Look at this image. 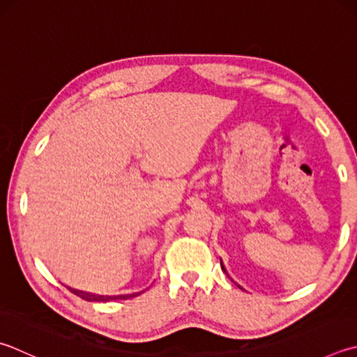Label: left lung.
Listing matches in <instances>:
<instances>
[{
	"label": "left lung",
	"mask_w": 357,
	"mask_h": 357,
	"mask_svg": "<svg viewBox=\"0 0 357 357\" xmlns=\"http://www.w3.org/2000/svg\"><path fill=\"white\" fill-rule=\"evenodd\" d=\"M222 268H223V267H222ZM223 270H225V268H223Z\"/></svg>",
	"instance_id": "8db88e82"
}]
</instances>
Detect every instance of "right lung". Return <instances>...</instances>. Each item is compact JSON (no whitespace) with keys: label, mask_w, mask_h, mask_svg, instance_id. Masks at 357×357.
Listing matches in <instances>:
<instances>
[{"label":"right lung","mask_w":357,"mask_h":357,"mask_svg":"<svg viewBox=\"0 0 357 357\" xmlns=\"http://www.w3.org/2000/svg\"><path fill=\"white\" fill-rule=\"evenodd\" d=\"M71 294H75L76 296L82 298V300L86 301H111V300H128V298H132V296H137L139 294H132V295H119V296H102V295H92L89 294V291H81V290H75V289H70Z\"/></svg>","instance_id":"right-lung-1"}]
</instances>
